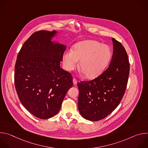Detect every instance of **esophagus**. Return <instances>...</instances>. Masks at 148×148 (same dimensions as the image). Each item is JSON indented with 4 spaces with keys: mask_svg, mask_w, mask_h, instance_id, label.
<instances>
[{
    "mask_svg": "<svg viewBox=\"0 0 148 148\" xmlns=\"http://www.w3.org/2000/svg\"><path fill=\"white\" fill-rule=\"evenodd\" d=\"M73 84L74 85H76L77 83V81L75 78H73Z\"/></svg>",
    "mask_w": 148,
    "mask_h": 148,
    "instance_id": "obj_1",
    "label": "esophagus"
}]
</instances>
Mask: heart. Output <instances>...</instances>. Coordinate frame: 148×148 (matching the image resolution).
Here are the masks:
<instances>
[{"mask_svg":"<svg viewBox=\"0 0 148 148\" xmlns=\"http://www.w3.org/2000/svg\"><path fill=\"white\" fill-rule=\"evenodd\" d=\"M110 47L95 40H84L76 43L72 51L66 50L62 56V65L67 71L79 69L87 78H94L107 68L111 59Z\"/></svg>","mask_w":148,"mask_h":148,"instance_id":"obj_1","label":"heart"}]
</instances>
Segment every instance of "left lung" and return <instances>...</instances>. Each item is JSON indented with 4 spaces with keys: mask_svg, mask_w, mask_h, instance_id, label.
Instances as JSON below:
<instances>
[{
    "mask_svg": "<svg viewBox=\"0 0 148 148\" xmlns=\"http://www.w3.org/2000/svg\"><path fill=\"white\" fill-rule=\"evenodd\" d=\"M113 54L108 69L91 81L78 83V108L81 116L98 121L110 115L119 104L127 86L130 63L120 42L112 38Z\"/></svg>",
    "mask_w": 148,
    "mask_h": 148,
    "instance_id": "obj_1",
    "label": "left lung"
}]
</instances>
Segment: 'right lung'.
Wrapping results in <instances>:
<instances>
[{"label": "right lung", "instance_id": "add662e5", "mask_svg": "<svg viewBox=\"0 0 148 148\" xmlns=\"http://www.w3.org/2000/svg\"><path fill=\"white\" fill-rule=\"evenodd\" d=\"M57 31L33 33L21 48L15 64L14 84L18 98L33 115L49 119L59 112L73 86L70 73L60 67L66 46L52 41Z\"/></svg>", "mask_w": 148, "mask_h": 148}]
</instances>
